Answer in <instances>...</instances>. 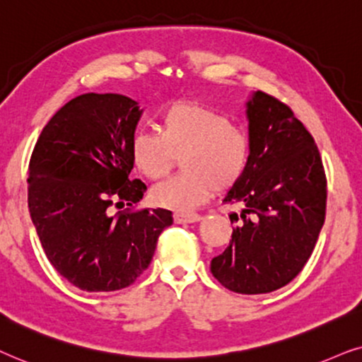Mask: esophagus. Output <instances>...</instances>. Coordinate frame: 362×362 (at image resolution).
I'll return each mask as SVG.
<instances>
[{"label":"esophagus","mask_w":362,"mask_h":362,"mask_svg":"<svg viewBox=\"0 0 362 362\" xmlns=\"http://www.w3.org/2000/svg\"><path fill=\"white\" fill-rule=\"evenodd\" d=\"M173 220H175V223H195V221L202 220V216L199 214H192V211H175Z\"/></svg>","instance_id":"esophagus-1"}]
</instances>
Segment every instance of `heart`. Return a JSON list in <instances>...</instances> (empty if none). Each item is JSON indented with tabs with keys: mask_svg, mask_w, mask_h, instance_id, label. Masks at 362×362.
<instances>
[{
	"mask_svg": "<svg viewBox=\"0 0 362 362\" xmlns=\"http://www.w3.org/2000/svg\"><path fill=\"white\" fill-rule=\"evenodd\" d=\"M158 132H137L131 142L134 165L144 177H165L180 157V175L156 185L151 200L158 206L190 210L215 189L230 190L250 162V141L228 115L195 103H177L158 120Z\"/></svg>",
	"mask_w": 362,
	"mask_h": 362,
	"instance_id": "1",
	"label": "heart"
}]
</instances>
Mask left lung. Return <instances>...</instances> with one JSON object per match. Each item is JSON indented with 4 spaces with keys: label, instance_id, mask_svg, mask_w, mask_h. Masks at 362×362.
Segmentation results:
<instances>
[{
    "label": "left lung",
    "instance_id": "8db88e82",
    "mask_svg": "<svg viewBox=\"0 0 362 362\" xmlns=\"http://www.w3.org/2000/svg\"><path fill=\"white\" fill-rule=\"evenodd\" d=\"M250 162L223 202L243 206L214 276L242 295L272 293L298 276L326 215V175L315 139L293 110L257 90L247 103Z\"/></svg>",
    "mask_w": 362,
    "mask_h": 362
}]
</instances>
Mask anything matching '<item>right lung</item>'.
Segmentation results:
<instances>
[{
	"instance_id": "obj_1",
	"label": "right lung",
	"mask_w": 362,
	"mask_h": 362,
	"mask_svg": "<svg viewBox=\"0 0 362 362\" xmlns=\"http://www.w3.org/2000/svg\"><path fill=\"white\" fill-rule=\"evenodd\" d=\"M142 110L122 94L77 95L52 115L30 162L28 206L47 259L84 291L132 285L152 262L170 210L119 211L142 200L131 142Z\"/></svg>"
}]
</instances>
